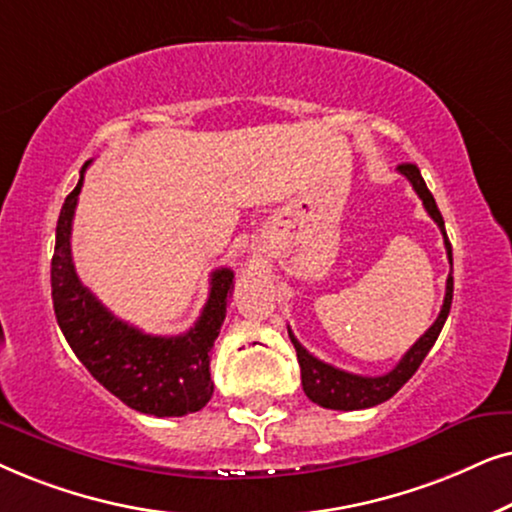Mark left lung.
Listing matches in <instances>:
<instances>
[{
	"mask_svg": "<svg viewBox=\"0 0 512 512\" xmlns=\"http://www.w3.org/2000/svg\"><path fill=\"white\" fill-rule=\"evenodd\" d=\"M398 173H403L407 180H410L412 189L419 194L421 203H424L426 213L431 215L433 222L440 227L442 238H445V250H447L449 264H452V245H449V238L445 231V220H442L440 210H438V206H435L433 194L428 192V187H426L424 177H421V173H419V168L414 166V163H400ZM452 292H454V278H452V274H449L445 302H442V309L438 313V318H435V323L428 327V330L417 339V342H414V346L405 353L403 360H400V363L395 365L391 372L381 374V377H363V374L344 372V370H339V367L323 363V360L311 356V353L297 342L295 335H292V330L288 327V335L297 351L299 367H302V386H304L306 398H309L311 403L325 407V410H344V412L367 410V407H374V405L384 403V400H388V398H393V395L398 393L400 388L407 384V381H410L412 374L419 370V365L424 363L426 353L433 349L435 339H438L442 325H445V320L449 316Z\"/></svg>",
	"mask_w": 512,
	"mask_h": 512,
	"instance_id": "left-lung-1",
	"label": "left lung"
}]
</instances>
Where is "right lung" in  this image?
I'll list each match as a JSON object with an SVG mask.
<instances>
[{
	"label": "right lung",
	"instance_id": "add662e5",
	"mask_svg": "<svg viewBox=\"0 0 512 512\" xmlns=\"http://www.w3.org/2000/svg\"><path fill=\"white\" fill-rule=\"evenodd\" d=\"M84 163L77 187L60 210L56 250L51 260V297L58 325L88 372L131 410L152 417H185L213 398L210 351L227 316L234 271L215 269L210 295L199 320L185 335H147L107 311L79 281L72 262V220L84 185Z\"/></svg>",
	"mask_w": 512,
	"mask_h": 512
}]
</instances>
